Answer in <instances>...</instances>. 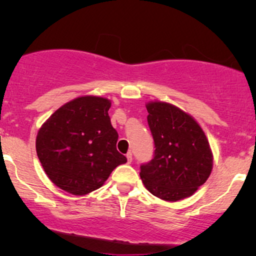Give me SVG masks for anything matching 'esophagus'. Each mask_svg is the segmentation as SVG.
Wrapping results in <instances>:
<instances>
[{"label": "esophagus", "mask_w": 256, "mask_h": 256, "mask_svg": "<svg viewBox=\"0 0 256 256\" xmlns=\"http://www.w3.org/2000/svg\"><path fill=\"white\" fill-rule=\"evenodd\" d=\"M126 158H128V162L130 164L131 161H132V152H128V154H126Z\"/></svg>", "instance_id": "1"}]
</instances>
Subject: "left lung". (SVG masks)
<instances>
[{
	"label": "left lung",
	"mask_w": 256,
	"mask_h": 256,
	"mask_svg": "<svg viewBox=\"0 0 256 256\" xmlns=\"http://www.w3.org/2000/svg\"><path fill=\"white\" fill-rule=\"evenodd\" d=\"M148 124L155 143L154 158L140 166L149 192L167 202L190 198L213 168L208 138L190 114L164 101H149Z\"/></svg>",
	"instance_id": "8db88e82"
}]
</instances>
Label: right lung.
<instances>
[{"label":"right lung","mask_w":256,"mask_h":256,"mask_svg":"<svg viewBox=\"0 0 256 256\" xmlns=\"http://www.w3.org/2000/svg\"><path fill=\"white\" fill-rule=\"evenodd\" d=\"M110 100L85 95L61 106L38 130L36 150L44 172L60 189L86 195L128 161L116 150Z\"/></svg>","instance_id":"add662e5"}]
</instances>
